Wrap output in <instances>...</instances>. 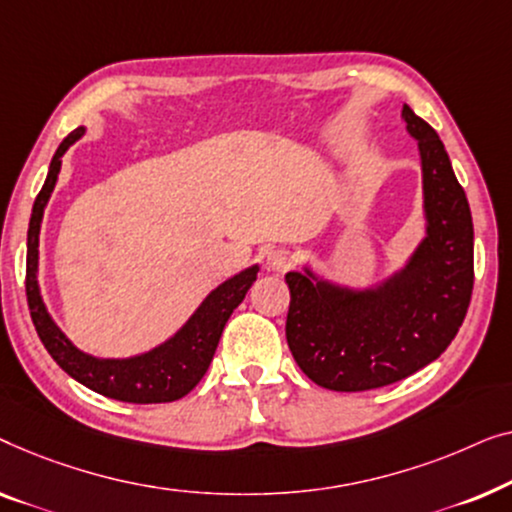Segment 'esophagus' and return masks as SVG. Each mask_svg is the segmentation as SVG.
Masks as SVG:
<instances>
[{"instance_id":"34e87169","label":"esophagus","mask_w":512,"mask_h":512,"mask_svg":"<svg viewBox=\"0 0 512 512\" xmlns=\"http://www.w3.org/2000/svg\"><path fill=\"white\" fill-rule=\"evenodd\" d=\"M292 264H294V257L290 250H285V248H276L266 255V266H269L271 271L285 273L287 269H292Z\"/></svg>"}]
</instances>
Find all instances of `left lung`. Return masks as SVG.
Wrapping results in <instances>:
<instances>
[{
    "instance_id": "1",
    "label": "left lung",
    "mask_w": 512,
    "mask_h": 512,
    "mask_svg": "<svg viewBox=\"0 0 512 512\" xmlns=\"http://www.w3.org/2000/svg\"><path fill=\"white\" fill-rule=\"evenodd\" d=\"M424 174L427 239L406 269L376 290L352 292L287 273L285 336L313 383L364 392L397 383L441 355L466 318L473 292V220L464 187L434 127L403 104Z\"/></svg>"
}]
</instances>
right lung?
<instances>
[{
    "label": "right lung",
    "mask_w": 512,
    "mask_h": 512,
    "mask_svg": "<svg viewBox=\"0 0 512 512\" xmlns=\"http://www.w3.org/2000/svg\"><path fill=\"white\" fill-rule=\"evenodd\" d=\"M83 127L71 132L55 150L50 162L46 183L34 201L30 229H27V269H25V292L27 306L41 343L46 345L50 357L60 364L78 383L90 387L102 397L127 401V403H167L185 397L194 385L204 378L218 348V341L225 329L229 315L241 304L250 285L257 278V266L241 271L239 276L229 278L218 290L208 294L197 313L187 320V325L174 338L146 355L132 359H97L81 352L69 343V338L55 327L43 306L37 285V259H39V229L43 208L48 204L50 192L57 183V174L62 167V155L71 143L81 139Z\"/></svg>",
    "instance_id": "1"
}]
</instances>
